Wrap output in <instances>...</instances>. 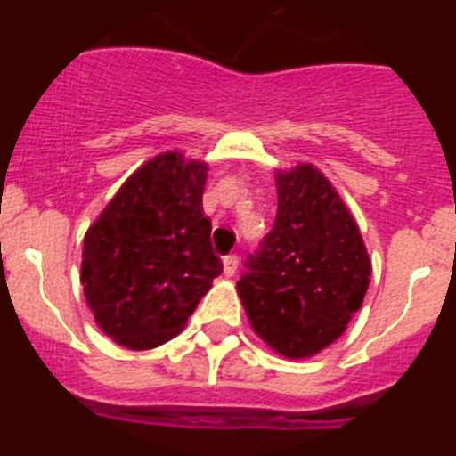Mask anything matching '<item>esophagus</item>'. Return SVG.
Masks as SVG:
<instances>
[{
    "label": "esophagus",
    "instance_id": "esophagus-1",
    "mask_svg": "<svg viewBox=\"0 0 456 456\" xmlns=\"http://www.w3.org/2000/svg\"><path fill=\"white\" fill-rule=\"evenodd\" d=\"M236 269H238V256H224V260H223V271H224V275H227V278H232L233 273H236Z\"/></svg>",
    "mask_w": 456,
    "mask_h": 456
}]
</instances>
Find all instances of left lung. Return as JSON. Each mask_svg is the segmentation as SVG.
I'll return each instance as SVG.
<instances>
[{
	"instance_id": "left-lung-1",
	"label": "left lung",
	"mask_w": 456,
	"mask_h": 456,
	"mask_svg": "<svg viewBox=\"0 0 456 456\" xmlns=\"http://www.w3.org/2000/svg\"><path fill=\"white\" fill-rule=\"evenodd\" d=\"M278 214L236 289L257 338L289 360H306L346 330L370 282L355 218L311 163L275 172Z\"/></svg>"
}]
</instances>
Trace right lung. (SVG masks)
I'll use <instances>...</instances> for the list:
<instances>
[{
	"label": "right lung",
	"mask_w": 456,
	"mask_h": 456,
	"mask_svg": "<svg viewBox=\"0 0 456 456\" xmlns=\"http://www.w3.org/2000/svg\"><path fill=\"white\" fill-rule=\"evenodd\" d=\"M209 165L172 150L145 160L87 227L81 284L96 326L132 351L176 338L223 273L202 211Z\"/></svg>",
	"instance_id": "add662e5"
}]
</instances>
